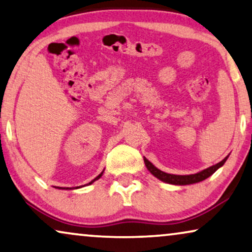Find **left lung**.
I'll list each match as a JSON object with an SVG mask.
<instances>
[{
	"instance_id": "left-lung-1",
	"label": "left lung",
	"mask_w": 252,
	"mask_h": 252,
	"mask_svg": "<svg viewBox=\"0 0 252 252\" xmlns=\"http://www.w3.org/2000/svg\"><path fill=\"white\" fill-rule=\"evenodd\" d=\"M227 158H228V156H227L226 158H223L220 163L212 165L211 167L206 168V170H203L202 172H198V173H196V174H189V175H175V174L165 173V172L158 170L157 167H155L154 165L147 159V158H144V164H146L148 170L150 171V173L154 174L155 177L159 179V180L167 182V184H172V185L185 186V185L196 184V182L203 181V180H205V179H208L210 175H212L220 166H222V165L225 164Z\"/></svg>"
}]
</instances>
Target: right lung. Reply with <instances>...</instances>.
Segmentation results:
<instances>
[{
  "label": "right lung",
  "instance_id": "1",
  "mask_svg": "<svg viewBox=\"0 0 252 252\" xmlns=\"http://www.w3.org/2000/svg\"><path fill=\"white\" fill-rule=\"evenodd\" d=\"M102 174H103V172H102V173L101 174H99V175H97V177H96L95 179H94V180H93V181H91V182H89V185H91V184H93V182H94L95 180H97V179H99V178H101L102 177ZM60 189H65V188H60ZM67 189V188H66Z\"/></svg>",
  "mask_w": 252,
  "mask_h": 252
}]
</instances>
